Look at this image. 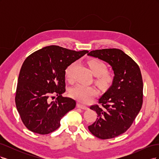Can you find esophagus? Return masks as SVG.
<instances>
[{
    "label": "esophagus",
    "mask_w": 159,
    "mask_h": 159,
    "mask_svg": "<svg viewBox=\"0 0 159 159\" xmlns=\"http://www.w3.org/2000/svg\"><path fill=\"white\" fill-rule=\"evenodd\" d=\"M78 107H79L81 109H84V110H87V109H89L88 106H86V105L81 104V103H78Z\"/></svg>",
    "instance_id": "1"
}]
</instances>
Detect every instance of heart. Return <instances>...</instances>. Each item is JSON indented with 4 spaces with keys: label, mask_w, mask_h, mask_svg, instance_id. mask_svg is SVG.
<instances>
[{
    "label": "heart",
    "mask_w": 159,
    "mask_h": 159,
    "mask_svg": "<svg viewBox=\"0 0 159 159\" xmlns=\"http://www.w3.org/2000/svg\"><path fill=\"white\" fill-rule=\"evenodd\" d=\"M88 64L92 74L95 75V81L99 85L106 87L113 81L112 75L107 71V66L104 62L98 59H92L88 61ZM75 63L70 64L65 70L67 78L70 79L72 69ZM98 89L93 85H87L78 84L70 89V95L72 98L82 103H88L98 94Z\"/></svg>",
    "instance_id": "1"
}]
</instances>
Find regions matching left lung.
Here are the masks:
<instances>
[{
    "label": "left lung",
    "instance_id": "obj_1",
    "mask_svg": "<svg viewBox=\"0 0 159 159\" xmlns=\"http://www.w3.org/2000/svg\"><path fill=\"white\" fill-rule=\"evenodd\" d=\"M88 56L107 62L114 73L112 85L90 109L98 118L89 131L101 139H112L125 132L140 111L143 84L140 68L131 57L116 48L91 51Z\"/></svg>",
    "mask_w": 159,
    "mask_h": 159
}]
</instances>
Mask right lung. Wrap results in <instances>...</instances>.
Segmentation results:
<instances>
[{
	"label": "right lung",
	"instance_id": "1",
	"mask_svg": "<svg viewBox=\"0 0 159 159\" xmlns=\"http://www.w3.org/2000/svg\"><path fill=\"white\" fill-rule=\"evenodd\" d=\"M89 52H76L58 46L38 50L24 61L18 78L15 102L23 123L30 131L49 134L60 120L75 107V101L61 95L66 91L65 70ZM56 94L50 102L49 98Z\"/></svg>",
	"mask_w": 159,
	"mask_h": 159
}]
</instances>
